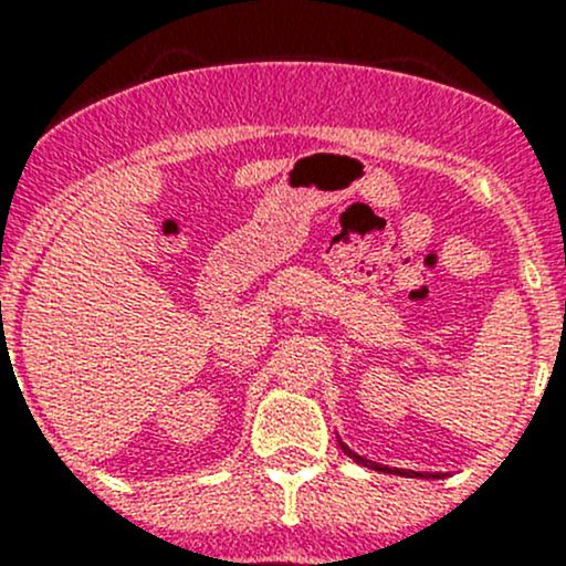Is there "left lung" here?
<instances>
[{"instance_id": "obj_1", "label": "left lung", "mask_w": 566, "mask_h": 566, "mask_svg": "<svg viewBox=\"0 0 566 566\" xmlns=\"http://www.w3.org/2000/svg\"><path fill=\"white\" fill-rule=\"evenodd\" d=\"M339 447H342V452L347 454V458H353L356 462H361V465H367V468H375V471H386V473H399V476H421V479H441L443 473H419V471H402V468H386V465H380V462H373V460H364L361 454H356L353 452V449H347L345 443L339 441Z\"/></svg>"}]
</instances>
